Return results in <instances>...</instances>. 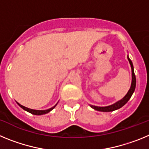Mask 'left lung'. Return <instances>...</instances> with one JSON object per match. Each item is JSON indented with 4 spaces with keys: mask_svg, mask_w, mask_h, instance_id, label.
Returning a JSON list of instances; mask_svg holds the SVG:
<instances>
[{
    "mask_svg": "<svg viewBox=\"0 0 149 149\" xmlns=\"http://www.w3.org/2000/svg\"><path fill=\"white\" fill-rule=\"evenodd\" d=\"M127 59H128V61L130 63V65L131 66V71H132V82H131V86L129 91L127 92V93L126 94V95L122 98L120 101H117L116 103L110 105V106L107 107H97V106H93V105H90L91 107L95 110H98V111H101V112H111L114 111L116 110H118V109L121 108L122 107H123L124 105L127 103V101H129V99L131 98V95L134 93V90H135V88H136V77H135V74L134 72V65H133V63L131 62V60H130L128 56H127Z\"/></svg>",
    "mask_w": 149,
    "mask_h": 149,
    "instance_id": "left-lung-1",
    "label": "left lung"
}]
</instances>
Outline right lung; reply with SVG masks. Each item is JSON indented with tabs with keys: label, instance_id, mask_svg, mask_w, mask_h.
I'll use <instances>...</instances> for the list:
<instances>
[{
	"label": "right lung",
	"instance_id": "right-lung-1",
	"mask_svg": "<svg viewBox=\"0 0 149 149\" xmlns=\"http://www.w3.org/2000/svg\"><path fill=\"white\" fill-rule=\"evenodd\" d=\"M17 104H18L19 106L22 107V109H24V110H26V111L29 112V113H30L33 114V115H43V114H45V113H49L51 110H53L54 108L55 107H56V105H55L54 107H51V108L48 109V110H33V109H30V108H27V107H24L22 106V104H18V102H17Z\"/></svg>",
	"mask_w": 149,
	"mask_h": 149
}]
</instances>
